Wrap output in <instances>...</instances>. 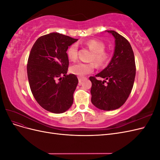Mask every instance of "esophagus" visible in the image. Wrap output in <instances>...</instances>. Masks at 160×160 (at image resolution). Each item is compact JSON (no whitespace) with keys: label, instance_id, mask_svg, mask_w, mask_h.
<instances>
[{"label":"esophagus","instance_id":"obj_1","mask_svg":"<svg viewBox=\"0 0 160 160\" xmlns=\"http://www.w3.org/2000/svg\"><path fill=\"white\" fill-rule=\"evenodd\" d=\"M84 77H78V79H79V83H81V82L84 80Z\"/></svg>","mask_w":160,"mask_h":160}]
</instances>
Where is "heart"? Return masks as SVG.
<instances>
[{"label":"heart","instance_id":"1","mask_svg":"<svg viewBox=\"0 0 160 160\" xmlns=\"http://www.w3.org/2000/svg\"><path fill=\"white\" fill-rule=\"evenodd\" d=\"M85 45L92 51L90 56V61H94L96 65L99 67H103L107 65L110 60L111 55L107 51H104L105 45L104 43L98 39H90L85 42ZM67 57L71 61H75L78 56V47L74 43L69 46L67 51ZM95 68L93 62L84 63L79 62L72 65L70 67L71 73L79 77H83L93 72Z\"/></svg>","mask_w":160,"mask_h":160}]
</instances>
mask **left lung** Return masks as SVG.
I'll use <instances>...</instances> for the list:
<instances>
[{
  "label": "left lung",
  "instance_id": "1",
  "mask_svg": "<svg viewBox=\"0 0 160 160\" xmlns=\"http://www.w3.org/2000/svg\"><path fill=\"white\" fill-rule=\"evenodd\" d=\"M115 38L113 56L108 67L95 76L108 80L102 82L90 77L91 102L96 108L111 111L122 106L132 90L135 77L133 51L129 41L114 31H108ZM107 82V84H105Z\"/></svg>",
  "mask_w": 160,
  "mask_h": 160
}]
</instances>
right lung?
<instances>
[{"instance_id":"obj_1","label":"right lung","mask_w":160,"mask_h":160,"mask_svg":"<svg viewBox=\"0 0 160 160\" xmlns=\"http://www.w3.org/2000/svg\"><path fill=\"white\" fill-rule=\"evenodd\" d=\"M77 40L58 32L47 34L36 41L28 56L27 76L32 93L51 113H63L73 103L79 81L75 75H67V51Z\"/></svg>"}]
</instances>
